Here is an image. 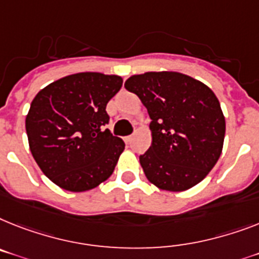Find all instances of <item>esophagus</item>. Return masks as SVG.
Here are the masks:
<instances>
[{"label":"esophagus","mask_w":259,"mask_h":259,"mask_svg":"<svg viewBox=\"0 0 259 259\" xmlns=\"http://www.w3.org/2000/svg\"><path fill=\"white\" fill-rule=\"evenodd\" d=\"M124 142L125 143H131L132 142V136H131V135H130V136H125Z\"/></svg>","instance_id":"esophagus-1"}]
</instances>
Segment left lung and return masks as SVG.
I'll return each mask as SVG.
<instances>
[{
  "label": "left lung",
  "mask_w": 259,
  "mask_h": 259,
  "mask_svg": "<svg viewBox=\"0 0 259 259\" xmlns=\"http://www.w3.org/2000/svg\"><path fill=\"white\" fill-rule=\"evenodd\" d=\"M124 87L139 96L152 120V144L139 157L147 179L169 192L204 180L219 161L225 138V117L214 93L175 71L134 75Z\"/></svg>",
  "instance_id": "left-lung-1"
}]
</instances>
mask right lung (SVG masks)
<instances>
[{
    "label": "right lung",
    "mask_w": 259,
    "mask_h": 259,
    "mask_svg": "<svg viewBox=\"0 0 259 259\" xmlns=\"http://www.w3.org/2000/svg\"><path fill=\"white\" fill-rule=\"evenodd\" d=\"M123 79L79 72L40 90L26 116L29 147L40 170L58 187L84 192L112 175L124 142L104 130L106 107Z\"/></svg>",
    "instance_id": "right-lung-1"
}]
</instances>
